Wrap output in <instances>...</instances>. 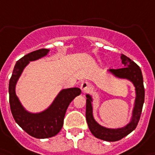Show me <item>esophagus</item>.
Returning <instances> with one entry per match:
<instances>
[{
	"label": "esophagus",
	"instance_id": "obj_1",
	"mask_svg": "<svg viewBox=\"0 0 155 155\" xmlns=\"http://www.w3.org/2000/svg\"><path fill=\"white\" fill-rule=\"evenodd\" d=\"M80 88H81L82 91H83V92H87V91H90V90L92 88V85H91L90 83H88V82H83V83H81Z\"/></svg>",
	"mask_w": 155,
	"mask_h": 155
}]
</instances>
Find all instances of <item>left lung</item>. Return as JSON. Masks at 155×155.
<instances>
[{
    "label": "left lung",
    "mask_w": 155,
    "mask_h": 155,
    "mask_svg": "<svg viewBox=\"0 0 155 155\" xmlns=\"http://www.w3.org/2000/svg\"><path fill=\"white\" fill-rule=\"evenodd\" d=\"M122 67L118 69H110L109 72L115 76L121 79H127L134 83L136 90V100L133 117L131 121L128 125L122 128L118 129H107L101 126L96 121L93 116L92 97L91 95L87 94V106H86V118L88 124L89 129L93 135L98 139L105 141H117L122 139L123 137L130 134L137 127L141 112L143 105L144 102V87L141 69L134 61L126 57V55L122 54Z\"/></svg>",
    "instance_id": "1"
}]
</instances>
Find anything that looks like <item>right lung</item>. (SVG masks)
<instances>
[{
	"instance_id": "1",
	"label": "right lung",
	"mask_w": 155,
	"mask_h": 155,
	"mask_svg": "<svg viewBox=\"0 0 155 155\" xmlns=\"http://www.w3.org/2000/svg\"><path fill=\"white\" fill-rule=\"evenodd\" d=\"M49 50L43 48L27 54L15 65L9 81V104L15 121L29 135L44 139L55 136L63 126L64 118L69 104L81 94L77 87L64 89L56 97L51 105L40 113H30L22 107L15 94V85L21 72L29 61H35L48 54Z\"/></svg>"
}]
</instances>
